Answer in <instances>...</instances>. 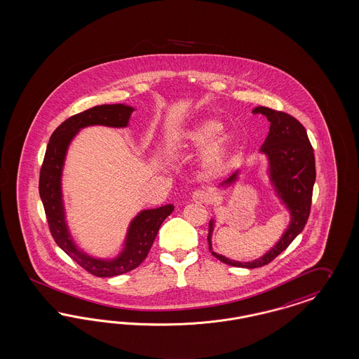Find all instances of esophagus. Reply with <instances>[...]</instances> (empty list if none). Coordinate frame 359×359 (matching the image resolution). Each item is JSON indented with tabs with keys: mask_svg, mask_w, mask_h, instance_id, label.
Instances as JSON below:
<instances>
[{
	"mask_svg": "<svg viewBox=\"0 0 359 359\" xmlns=\"http://www.w3.org/2000/svg\"><path fill=\"white\" fill-rule=\"evenodd\" d=\"M192 200H194L195 203H198V204H205V203H208L210 196H208V194H207L205 191L198 189V191H195V192L192 194Z\"/></svg>",
	"mask_w": 359,
	"mask_h": 359,
	"instance_id": "1",
	"label": "esophagus"
}]
</instances>
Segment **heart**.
<instances>
[{
  "mask_svg": "<svg viewBox=\"0 0 359 359\" xmlns=\"http://www.w3.org/2000/svg\"><path fill=\"white\" fill-rule=\"evenodd\" d=\"M224 124L216 118H203L189 126L180 137V147L186 151H201L205 149L201 165L210 173L223 171L235 149L233 136L220 135Z\"/></svg>",
  "mask_w": 359,
  "mask_h": 359,
  "instance_id": "b5f03b06",
  "label": "heart"
}]
</instances>
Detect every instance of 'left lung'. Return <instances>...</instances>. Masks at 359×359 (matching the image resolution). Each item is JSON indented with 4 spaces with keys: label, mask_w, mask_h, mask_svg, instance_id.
Listing matches in <instances>:
<instances>
[{
    "label": "left lung",
    "mask_w": 359,
    "mask_h": 359,
    "mask_svg": "<svg viewBox=\"0 0 359 359\" xmlns=\"http://www.w3.org/2000/svg\"><path fill=\"white\" fill-rule=\"evenodd\" d=\"M253 112H260L271 122L269 133L261 146L260 152L266 156L269 183L276 196L289 212L290 222L276 245L264 256L256 260L240 262L213 252L210 240L215 220L210 219L208 231L210 253L216 259L223 261L224 264L247 269H255L269 264L302 232L309 217L313 186L316 182L314 154L305 127L286 112L276 111L264 106L256 107ZM238 175L240 170L223 182L220 187L228 188L235 186Z\"/></svg>",
    "instance_id": "8db88e82"
}]
</instances>
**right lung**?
I'll return each mask as SVG.
<instances>
[{"mask_svg":"<svg viewBox=\"0 0 359 359\" xmlns=\"http://www.w3.org/2000/svg\"><path fill=\"white\" fill-rule=\"evenodd\" d=\"M134 107L123 103L100 104L66 119L50 137L43 164L39 175V196L48 217L50 232L57 245L97 277H114L130 272L147 257L161 223L172 213V204L154 210H140L127 228L123 248L114 259H98L90 256L75 244L69 231L63 204L62 173L67 149L76 134L88 126H106L123 128L130 123Z\"/></svg>","mask_w":359,"mask_h":359,"instance_id":"obj_1","label":"right lung"}]
</instances>
